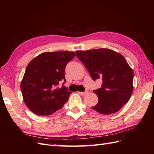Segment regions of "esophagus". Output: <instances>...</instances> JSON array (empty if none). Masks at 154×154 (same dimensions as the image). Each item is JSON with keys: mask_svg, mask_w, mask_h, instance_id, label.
<instances>
[{"mask_svg": "<svg viewBox=\"0 0 154 154\" xmlns=\"http://www.w3.org/2000/svg\"><path fill=\"white\" fill-rule=\"evenodd\" d=\"M78 93L79 94H81V95H82V96H85V95H86V94L88 93V92L87 91H86V92H79Z\"/></svg>", "mask_w": 154, "mask_h": 154, "instance_id": "obj_1", "label": "esophagus"}]
</instances>
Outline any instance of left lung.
I'll return each mask as SVG.
<instances>
[{
  "instance_id": "8db88e82",
  "label": "left lung",
  "mask_w": 154,
  "mask_h": 154,
  "mask_svg": "<svg viewBox=\"0 0 154 154\" xmlns=\"http://www.w3.org/2000/svg\"><path fill=\"white\" fill-rule=\"evenodd\" d=\"M94 81L101 79V87L94 90L98 103L92 107L103 115L117 112L133 93V72L124 57L109 49L76 51Z\"/></svg>"
}]
</instances>
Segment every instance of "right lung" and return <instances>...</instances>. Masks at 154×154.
<instances>
[{
	"label": "right lung",
	"instance_id": "add662e5",
	"mask_svg": "<svg viewBox=\"0 0 154 154\" xmlns=\"http://www.w3.org/2000/svg\"><path fill=\"white\" fill-rule=\"evenodd\" d=\"M75 55L68 51L45 52L26 66L21 90L23 100L31 111L37 115L48 116L62 109L68 101L72 92L64 86V71ZM60 82L63 84L59 88Z\"/></svg>",
	"mask_w": 154,
	"mask_h": 154
}]
</instances>
